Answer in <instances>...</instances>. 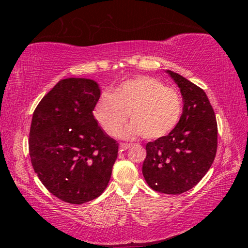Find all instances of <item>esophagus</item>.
<instances>
[{"mask_svg":"<svg viewBox=\"0 0 248 248\" xmlns=\"http://www.w3.org/2000/svg\"><path fill=\"white\" fill-rule=\"evenodd\" d=\"M120 149H121V151H124V150H127V149H129L130 146H131V144L130 143H120Z\"/></svg>","mask_w":248,"mask_h":248,"instance_id":"obj_1","label":"esophagus"}]
</instances>
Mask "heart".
<instances>
[{
    "mask_svg": "<svg viewBox=\"0 0 248 248\" xmlns=\"http://www.w3.org/2000/svg\"><path fill=\"white\" fill-rule=\"evenodd\" d=\"M183 100L178 91L167 87L152 77H139L124 82L104 94L96 104L94 116L109 136L117 137L127 121L121 137L132 139L142 136L155 140L169 134L179 123Z\"/></svg>",
    "mask_w": 248,
    "mask_h": 248,
    "instance_id": "obj_1",
    "label": "heart"
}]
</instances>
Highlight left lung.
I'll return each instance as SVG.
<instances>
[{
    "mask_svg": "<svg viewBox=\"0 0 248 248\" xmlns=\"http://www.w3.org/2000/svg\"><path fill=\"white\" fill-rule=\"evenodd\" d=\"M166 72L180 89L183 114L167 136L146 143L142 173L153 190L180 195L194 188L215 161L217 124L204 91L173 71Z\"/></svg>",
    "mask_w": 248,
    "mask_h": 248,
    "instance_id": "obj_1",
    "label": "left lung"
}]
</instances>
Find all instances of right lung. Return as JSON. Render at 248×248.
Returning a JSON list of instances; mask_svg holds the SVG:
<instances>
[{
	"label": "right lung",
	"instance_id": "right-lung-1",
	"mask_svg": "<svg viewBox=\"0 0 248 248\" xmlns=\"http://www.w3.org/2000/svg\"><path fill=\"white\" fill-rule=\"evenodd\" d=\"M100 97L89 78H64L40 100L29 131V155L44 186L64 202L82 204L103 194L118 155L93 110Z\"/></svg>",
	"mask_w": 248,
	"mask_h": 248
}]
</instances>
